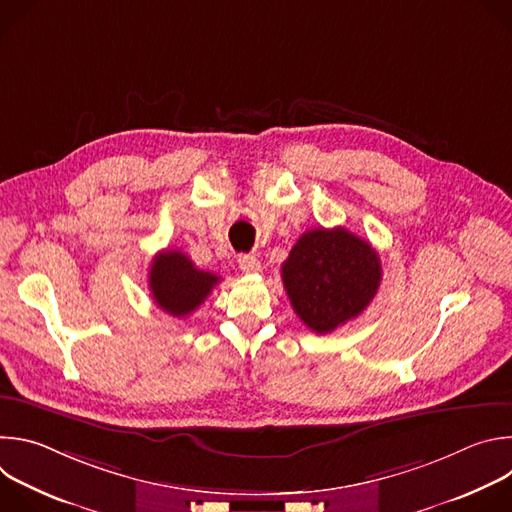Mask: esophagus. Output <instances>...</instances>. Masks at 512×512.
Wrapping results in <instances>:
<instances>
[{"label": "esophagus", "instance_id": "esophagus-1", "mask_svg": "<svg viewBox=\"0 0 512 512\" xmlns=\"http://www.w3.org/2000/svg\"><path fill=\"white\" fill-rule=\"evenodd\" d=\"M239 267L243 273H259L261 263L255 255H239Z\"/></svg>", "mask_w": 512, "mask_h": 512}]
</instances>
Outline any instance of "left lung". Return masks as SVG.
Returning a JSON list of instances; mask_svg holds the SVG:
<instances>
[{"label":"left lung","instance_id":"left-lung-1","mask_svg":"<svg viewBox=\"0 0 512 512\" xmlns=\"http://www.w3.org/2000/svg\"><path fill=\"white\" fill-rule=\"evenodd\" d=\"M287 298L300 320L328 334L360 316L381 285V259L369 241L336 229H312L281 265Z\"/></svg>","mask_w":512,"mask_h":512}]
</instances>
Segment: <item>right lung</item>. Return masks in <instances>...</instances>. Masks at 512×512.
I'll return each instance as SVG.
<instances>
[{
  "instance_id": "obj_1",
  "label": "right lung",
  "mask_w": 512,
  "mask_h": 512,
  "mask_svg": "<svg viewBox=\"0 0 512 512\" xmlns=\"http://www.w3.org/2000/svg\"><path fill=\"white\" fill-rule=\"evenodd\" d=\"M148 281L154 302L170 316L184 318L208 298L221 277L196 269L182 251L168 249L154 257Z\"/></svg>"
}]
</instances>
